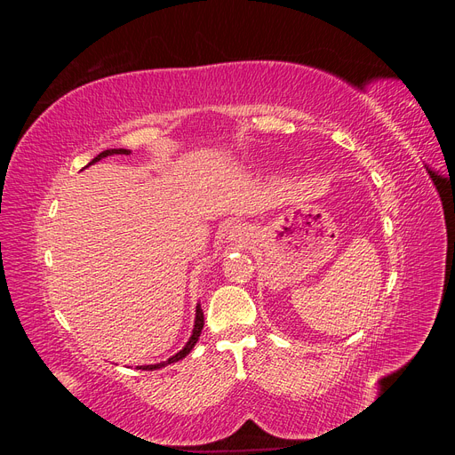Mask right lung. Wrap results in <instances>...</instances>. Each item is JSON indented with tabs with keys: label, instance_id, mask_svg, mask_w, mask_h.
Returning <instances> with one entry per match:
<instances>
[{
	"label": "right lung",
	"instance_id": "add662e5",
	"mask_svg": "<svg viewBox=\"0 0 455 455\" xmlns=\"http://www.w3.org/2000/svg\"><path fill=\"white\" fill-rule=\"evenodd\" d=\"M131 154V149H123V148H117V149H104L102 154H99L96 156L89 164H92V163H96V161H100V159H104V157H108V156H129ZM87 164V167H89ZM203 324H204V316H203V309H201V306L197 304V309H196V324H194V334H191V338L188 339V343L184 346V349L182 351H178L176 355H172L169 361H163V363H157V364H146V366H136V368H142V370H157V368H163V366H167V364H172V363H176V361H180V359H184V356L196 347V343H197V339H199V336H201V330H203Z\"/></svg>",
	"mask_w": 455,
	"mask_h": 455
}]
</instances>
